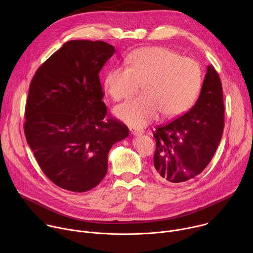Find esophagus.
Returning a JSON list of instances; mask_svg holds the SVG:
<instances>
[{"instance_id":"1","label":"esophagus","mask_w":253,"mask_h":253,"mask_svg":"<svg viewBox=\"0 0 253 253\" xmlns=\"http://www.w3.org/2000/svg\"><path fill=\"white\" fill-rule=\"evenodd\" d=\"M129 130H130V133L132 135H135V136L143 134V130H140V129H137V128H134V127H130Z\"/></svg>"}]
</instances>
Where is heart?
<instances>
[{"mask_svg": "<svg viewBox=\"0 0 253 253\" xmlns=\"http://www.w3.org/2000/svg\"><path fill=\"white\" fill-rule=\"evenodd\" d=\"M129 66L112 68L105 78L106 92L114 101L131 97L143 84L144 95L115 108V115L126 124L141 127L159 113L173 117L194 103L202 82L199 64L164 47H145L132 52Z\"/></svg>", "mask_w": 253, "mask_h": 253, "instance_id": "1", "label": "heart"}]
</instances>
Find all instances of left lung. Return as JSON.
Here are the masks:
<instances>
[{
    "instance_id": "obj_1",
    "label": "left lung",
    "mask_w": 253,
    "mask_h": 253,
    "mask_svg": "<svg viewBox=\"0 0 253 253\" xmlns=\"http://www.w3.org/2000/svg\"><path fill=\"white\" fill-rule=\"evenodd\" d=\"M223 128L222 86L217 72L208 65L195 105L154 132L155 177L165 183L178 184L200 174L217 149Z\"/></svg>"
}]
</instances>
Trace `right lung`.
I'll use <instances>...</instances> for the list:
<instances>
[{"mask_svg":"<svg viewBox=\"0 0 253 253\" xmlns=\"http://www.w3.org/2000/svg\"><path fill=\"white\" fill-rule=\"evenodd\" d=\"M115 53L102 41L66 42L36 72L26 104L25 135L46 176L59 187L85 192L108 170V154L129 135L107 118L99 73Z\"/></svg>","mask_w":253,"mask_h":253,"instance_id":"1","label":"right lung"}]
</instances>
